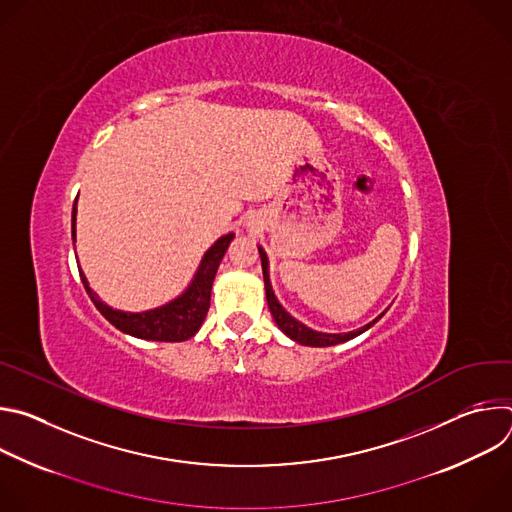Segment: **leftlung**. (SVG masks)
I'll return each mask as SVG.
<instances>
[{"label":"left lung","mask_w":512,"mask_h":512,"mask_svg":"<svg viewBox=\"0 0 512 512\" xmlns=\"http://www.w3.org/2000/svg\"><path fill=\"white\" fill-rule=\"evenodd\" d=\"M259 255H261V267H263V281H265L267 306H269L271 316H273L275 324L279 326V330H281L285 336H289L291 340H296V342L306 344V346H334V344L346 342V340H350V338L362 334L364 330H369V328H371L375 322H379V320L383 318V314H385V312H383L377 320H373L371 324L362 326V328H358V330H354V332H346V334H322V332H314V330H310L308 326L300 324L296 318H291V316L279 306V302H277L275 296H273V289H271L269 275H267V255H265V251H263L261 247H259Z\"/></svg>","instance_id":"left-lung-1"}]
</instances>
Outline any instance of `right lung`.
Here are the masks:
<instances>
[{
    "label": "right lung",
    "instance_id": "1",
    "mask_svg": "<svg viewBox=\"0 0 512 512\" xmlns=\"http://www.w3.org/2000/svg\"><path fill=\"white\" fill-rule=\"evenodd\" d=\"M75 216H77V202L72 206V241H75ZM235 233L225 235L223 239H218L204 255L198 273L192 281V285L184 291V294L150 312L143 314H125V312H117L109 306H105L97 294H93V289L89 287L87 277L81 273V281L87 289V294L91 298V302L95 304V308L121 332L131 334L135 338H143V340H160V342H182L192 338L198 328L202 326L206 312L210 308V289H212V281L216 275L218 265H221V259L225 257V251L229 247V243L233 241Z\"/></svg>",
    "mask_w": 512,
    "mask_h": 512
}]
</instances>
